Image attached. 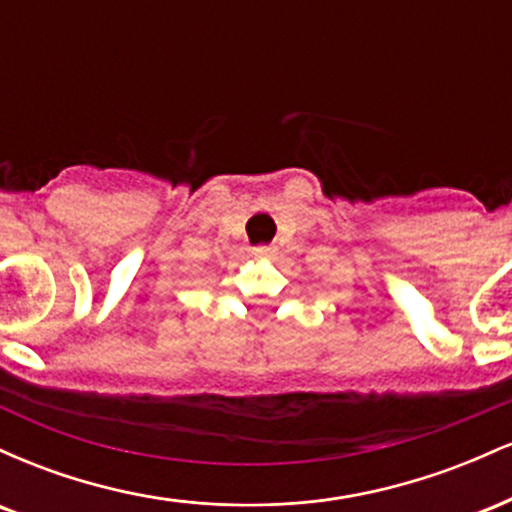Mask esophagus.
<instances>
[{
    "label": "esophagus",
    "mask_w": 512,
    "mask_h": 512,
    "mask_svg": "<svg viewBox=\"0 0 512 512\" xmlns=\"http://www.w3.org/2000/svg\"><path fill=\"white\" fill-rule=\"evenodd\" d=\"M252 255H255L257 257V260H274V257H276V248H274V245H260V248H255V250H252Z\"/></svg>",
    "instance_id": "34e87169"
}]
</instances>
